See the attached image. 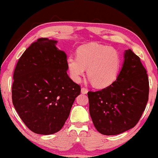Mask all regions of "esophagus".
Here are the masks:
<instances>
[{
  "label": "esophagus",
  "instance_id": "1",
  "mask_svg": "<svg viewBox=\"0 0 158 158\" xmlns=\"http://www.w3.org/2000/svg\"><path fill=\"white\" fill-rule=\"evenodd\" d=\"M81 92L82 94H86V93H88V89H85V88H84V87H83V88H81Z\"/></svg>",
  "mask_w": 158,
  "mask_h": 158
}]
</instances>
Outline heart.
<instances>
[{
    "label": "heart",
    "instance_id": "b5f03b06",
    "mask_svg": "<svg viewBox=\"0 0 158 158\" xmlns=\"http://www.w3.org/2000/svg\"><path fill=\"white\" fill-rule=\"evenodd\" d=\"M121 59L113 47L98 44L80 47L77 56H69L67 66L71 79L79 82L87 69V75L93 85L105 88L116 79L121 68Z\"/></svg>",
    "mask_w": 158,
    "mask_h": 158
}]
</instances>
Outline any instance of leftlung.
Returning a JSON list of instances; mask_svg holds the SVG:
<instances>
[{
	"instance_id": "1",
	"label": "left lung",
	"mask_w": 158,
	"mask_h": 158,
	"mask_svg": "<svg viewBox=\"0 0 158 158\" xmlns=\"http://www.w3.org/2000/svg\"><path fill=\"white\" fill-rule=\"evenodd\" d=\"M149 83L140 58L125 51L116 81L105 89L89 91V112L94 126L105 135H116L135 126L148 100Z\"/></svg>"
}]
</instances>
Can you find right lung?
Here are the masks:
<instances>
[{"mask_svg": "<svg viewBox=\"0 0 158 158\" xmlns=\"http://www.w3.org/2000/svg\"><path fill=\"white\" fill-rule=\"evenodd\" d=\"M57 42L40 38L31 44L13 75V105L28 129L40 135H52L63 127L81 92L68 75L67 55Z\"/></svg>", "mask_w": 158, "mask_h": 158, "instance_id": "right-lung-1", "label": "right lung"}]
</instances>
